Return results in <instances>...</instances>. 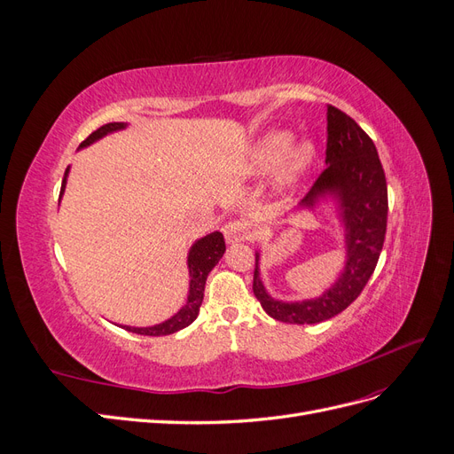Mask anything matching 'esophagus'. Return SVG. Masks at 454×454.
Listing matches in <instances>:
<instances>
[{"label": "esophagus", "instance_id": "esophagus-1", "mask_svg": "<svg viewBox=\"0 0 454 454\" xmlns=\"http://www.w3.org/2000/svg\"><path fill=\"white\" fill-rule=\"evenodd\" d=\"M223 235L229 244H237V242L248 240L252 237V229L244 222H229L223 227Z\"/></svg>", "mask_w": 454, "mask_h": 454}]
</instances>
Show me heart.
Instances as JSON below:
<instances>
[{"mask_svg":"<svg viewBox=\"0 0 454 454\" xmlns=\"http://www.w3.org/2000/svg\"><path fill=\"white\" fill-rule=\"evenodd\" d=\"M292 142L294 136L284 130L263 136L248 157L246 172L250 176H263L277 170L282 164L278 185L282 189L295 187L301 177L310 168L316 151L310 142H301L295 149H292Z\"/></svg>","mask_w":454,"mask_h":454,"instance_id":"obj_1","label":"heart"}]
</instances>
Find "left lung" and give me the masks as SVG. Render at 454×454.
<instances>
[{
    "mask_svg": "<svg viewBox=\"0 0 454 454\" xmlns=\"http://www.w3.org/2000/svg\"><path fill=\"white\" fill-rule=\"evenodd\" d=\"M325 162L327 168L301 206L314 208L325 195L337 199L347 231V263L339 280L320 297L284 303L267 294L255 254L254 295L270 318L286 324L325 322L354 303L377 267L387 235L388 189L377 147L358 122L335 106H327Z\"/></svg>",
    "mask_w": 454,
    "mask_h": 454,
    "instance_id": "1",
    "label": "left lung"
}]
</instances>
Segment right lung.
<instances>
[{
    "mask_svg": "<svg viewBox=\"0 0 454 454\" xmlns=\"http://www.w3.org/2000/svg\"><path fill=\"white\" fill-rule=\"evenodd\" d=\"M127 125L125 122H107V125L100 127L98 130H94L89 138L81 144V147H87L92 142L104 138L106 134L115 132V130H122ZM66 176L67 170L64 174L62 180V187H60V195L64 193L66 187ZM225 254V240L223 235L219 231L210 232L204 239L197 240L189 250V257H187V267H189V295H187V303L177 310L172 318L164 320L162 324L151 325V327H130V325H121L125 327L127 332L138 333V335H149V337H160V335H172L180 329L187 327L189 324H193L199 316V309L202 305V297H204V284L206 278H208L210 270L217 265V261L223 257Z\"/></svg>",
    "mask_w": 454,
    "mask_h": 454,
    "instance_id": "right-lung-1",
    "label": "right lung"
}]
</instances>
